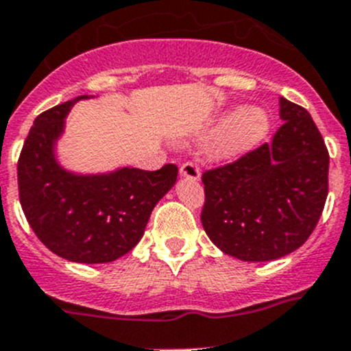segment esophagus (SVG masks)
<instances>
[{"label":"esophagus","mask_w":351,"mask_h":351,"mask_svg":"<svg viewBox=\"0 0 351 351\" xmlns=\"http://www.w3.org/2000/svg\"><path fill=\"white\" fill-rule=\"evenodd\" d=\"M180 176L186 180H200V168L195 165V162H185V165L180 166Z\"/></svg>","instance_id":"esophagus-1"}]
</instances>
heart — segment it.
I'll use <instances>...</instances> for the list:
<instances>
[{"instance_id": "b5f03b06", "label": "heart", "mask_w": 351, "mask_h": 351, "mask_svg": "<svg viewBox=\"0 0 351 351\" xmlns=\"http://www.w3.org/2000/svg\"><path fill=\"white\" fill-rule=\"evenodd\" d=\"M271 115L263 107H236L215 120L205 132L210 141V156L217 161H232L253 151L268 137Z\"/></svg>"}]
</instances>
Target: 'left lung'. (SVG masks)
<instances>
[{
  "label": "left lung",
  "mask_w": 351,
  "mask_h": 351,
  "mask_svg": "<svg viewBox=\"0 0 351 351\" xmlns=\"http://www.w3.org/2000/svg\"><path fill=\"white\" fill-rule=\"evenodd\" d=\"M280 119L270 144L202 175V226L222 253L243 261L295 251L326 204L329 154L313 117L280 98Z\"/></svg>",
  "instance_id": "8db88e82"
}]
</instances>
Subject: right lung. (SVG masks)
<instances>
[{
    "label": "right lung",
    "mask_w": 351,
    "mask_h": 351,
    "mask_svg": "<svg viewBox=\"0 0 351 351\" xmlns=\"http://www.w3.org/2000/svg\"><path fill=\"white\" fill-rule=\"evenodd\" d=\"M88 95L64 101L34 120L19 159L20 204L37 238L74 263H108L144 236L151 212L175 186L178 168L158 171L120 166L77 173L58 159L66 117Z\"/></svg>",
    "instance_id": "add662e5"
}]
</instances>
